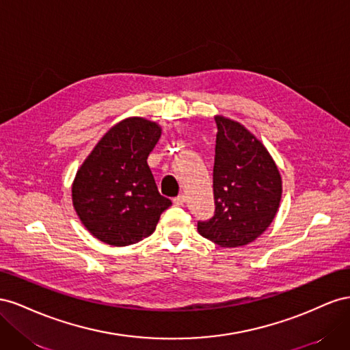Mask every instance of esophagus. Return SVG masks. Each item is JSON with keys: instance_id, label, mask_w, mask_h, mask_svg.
Segmentation results:
<instances>
[{"instance_id": "obj_1", "label": "esophagus", "mask_w": 350, "mask_h": 350, "mask_svg": "<svg viewBox=\"0 0 350 350\" xmlns=\"http://www.w3.org/2000/svg\"><path fill=\"white\" fill-rule=\"evenodd\" d=\"M173 201H174L176 205H183V204L186 202V195H185V193H180L178 196H176V198L173 199Z\"/></svg>"}]
</instances>
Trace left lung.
Here are the masks:
<instances>
[{"instance_id":"8db88e82","label":"left lung","mask_w":350,"mask_h":350,"mask_svg":"<svg viewBox=\"0 0 350 350\" xmlns=\"http://www.w3.org/2000/svg\"><path fill=\"white\" fill-rule=\"evenodd\" d=\"M215 214L198 232L221 247H239L261 236L277 215L283 182L259 139L236 120L215 116Z\"/></svg>"}]
</instances>
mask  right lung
I'll return each instance as SVG.
<instances>
[{"mask_svg": "<svg viewBox=\"0 0 350 350\" xmlns=\"http://www.w3.org/2000/svg\"><path fill=\"white\" fill-rule=\"evenodd\" d=\"M163 129L144 117L114 124L79 167L72 185L75 211L86 230L111 246L151 236L172 205L159 195L146 159Z\"/></svg>", "mask_w": 350, "mask_h": 350, "instance_id": "obj_1", "label": "right lung"}]
</instances>
